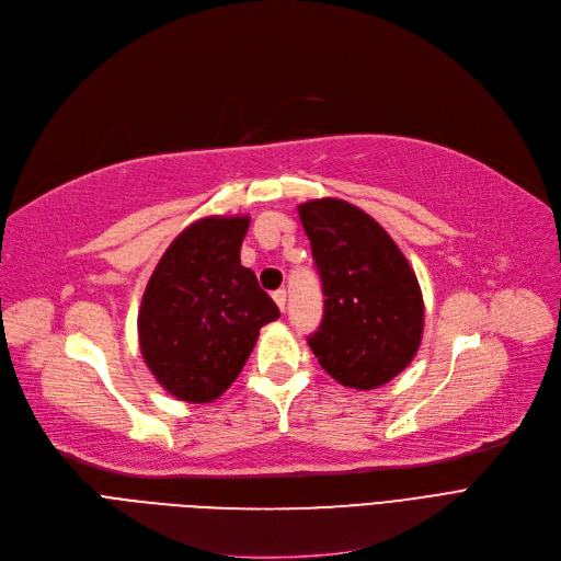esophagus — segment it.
<instances>
[{"label":"esophagus","mask_w":561,"mask_h":561,"mask_svg":"<svg viewBox=\"0 0 561 561\" xmlns=\"http://www.w3.org/2000/svg\"><path fill=\"white\" fill-rule=\"evenodd\" d=\"M273 300L277 302V307H279V311H284L286 309V290L284 288H279V290H275L273 293Z\"/></svg>","instance_id":"1"}]
</instances>
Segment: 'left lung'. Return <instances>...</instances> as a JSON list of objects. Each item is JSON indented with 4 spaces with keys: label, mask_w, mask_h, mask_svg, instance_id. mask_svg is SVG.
I'll use <instances>...</instances> for the list:
<instances>
[{
    "label": "left lung",
    "mask_w": 561,
    "mask_h": 561,
    "mask_svg": "<svg viewBox=\"0 0 561 561\" xmlns=\"http://www.w3.org/2000/svg\"><path fill=\"white\" fill-rule=\"evenodd\" d=\"M298 211L325 296L309 347L343 387L387 385L411 364L423 336L414 271L391 236L357 206L325 197Z\"/></svg>",
    "instance_id": "8db88e82"
}]
</instances>
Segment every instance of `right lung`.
I'll use <instances>...</instances> for the list:
<instances>
[{
	"instance_id": "right-lung-1",
	"label": "right lung",
	"mask_w": 561,
	"mask_h": 561,
	"mask_svg": "<svg viewBox=\"0 0 561 561\" xmlns=\"http://www.w3.org/2000/svg\"><path fill=\"white\" fill-rule=\"evenodd\" d=\"M248 216L202 218L161 256L138 313L142 359L159 385L186 402H211L243 370L259 330L279 318L241 265Z\"/></svg>"
}]
</instances>
